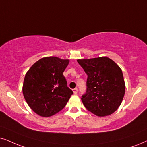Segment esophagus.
<instances>
[{
  "instance_id": "1",
  "label": "esophagus",
  "mask_w": 147,
  "mask_h": 147,
  "mask_svg": "<svg viewBox=\"0 0 147 147\" xmlns=\"http://www.w3.org/2000/svg\"><path fill=\"white\" fill-rule=\"evenodd\" d=\"M72 91H73L74 94H77V92H78V89L77 88H75V89H73V90H72Z\"/></svg>"
}]
</instances>
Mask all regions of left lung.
I'll list each match as a JSON object with an SVG mask.
<instances>
[{
	"mask_svg": "<svg viewBox=\"0 0 147 147\" xmlns=\"http://www.w3.org/2000/svg\"><path fill=\"white\" fill-rule=\"evenodd\" d=\"M77 62L87 75L86 92L81 98L85 108L100 117L117 110L125 89L122 70L118 65L107 57Z\"/></svg>",
	"mask_w": 147,
	"mask_h": 147,
	"instance_id": "1",
	"label": "left lung"
}]
</instances>
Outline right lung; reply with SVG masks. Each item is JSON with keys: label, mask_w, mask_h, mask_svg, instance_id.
Here are the masks:
<instances>
[{"label": "right lung", "mask_w": 147, "mask_h": 147, "mask_svg": "<svg viewBox=\"0 0 147 147\" xmlns=\"http://www.w3.org/2000/svg\"><path fill=\"white\" fill-rule=\"evenodd\" d=\"M68 63V60L45 57L34 63L26 74L22 90L24 98L40 116L56 114L73 94L63 75Z\"/></svg>", "instance_id": "obj_1"}]
</instances>
